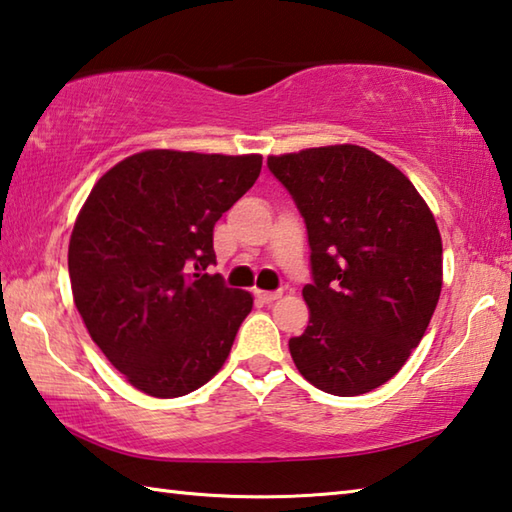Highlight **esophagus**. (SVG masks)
<instances>
[{
    "instance_id": "34e87169",
    "label": "esophagus",
    "mask_w": 512,
    "mask_h": 512,
    "mask_svg": "<svg viewBox=\"0 0 512 512\" xmlns=\"http://www.w3.org/2000/svg\"><path fill=\"white\" fill-rule=\"evenodd\" d=\"M254 294H256V297L261 299L263 303H272V301H276V299H281V294H283V292H281V290H276V292H263V290H256Z\"/></svg>"
}]
</instances>
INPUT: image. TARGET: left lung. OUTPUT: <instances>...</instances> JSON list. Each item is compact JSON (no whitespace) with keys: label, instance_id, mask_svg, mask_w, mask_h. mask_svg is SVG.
Masks as SVG:
<instances>
[{"label":"left lung","instance_id":"obj_1","mask_svg":"<svg viewBox=\"0 0 512 512\" xmlns=\"http://www.w3.org/2000/svg\"><path fill=\"white\" fill-rule=\"evenodd\" d=\"M308 229L310 326L290 339L299 373L333 396L389 382L420 344L443 285L436 220L375 152L326 146L267 157Z\"/></svg>","mask_w":512,"mask_h":512}]
</instances>
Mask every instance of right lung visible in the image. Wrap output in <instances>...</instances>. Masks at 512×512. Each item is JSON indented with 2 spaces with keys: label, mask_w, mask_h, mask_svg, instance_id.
<instances>
[{
  "label": "right lung",
  "mask_w": 512,
  "mask_h": 512,
  "mask_svg": "<svg viewBox=\"0 0 512 512\" xmlns=\"http://www.w3.org/2000/svg\"><path fill=\"white\" fill-rule=\"evenodd\" d=\"M261 166V155L137 152L98 179L78 213L76 308L114 369L148 396H186L209 382L254 306L249 292L202 270L215 263V222Z\"/></svg>",
  "instance_id": "right-lung-1"
}]
</instances>
